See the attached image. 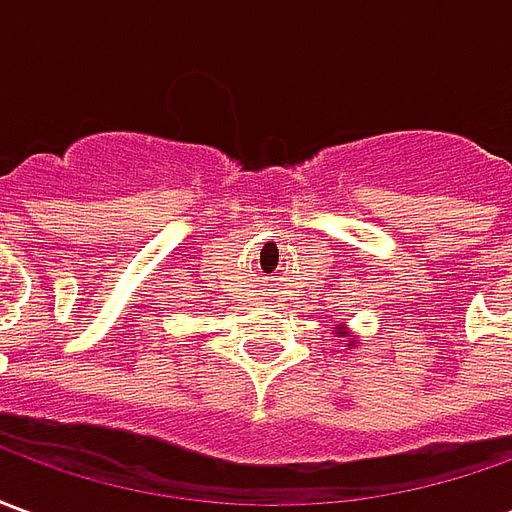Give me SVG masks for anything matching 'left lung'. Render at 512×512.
Segmentation results:
<instances>
[{"label":"left lung","instance_id":"obj_1","mask_svg":"<svg viewBox=\"0 0 512 512\" xmlns=\"http://www.w3.org/2000/svg\"><path fill=\"white\" fill-rule=\"evenodd\" d=\"M334 334H337V337H345V345H348V348H354V345H359V337H356V334L351 332V329H348L345 323H340V326H334Z\"/></svg>","mask_w":512,"mask_h":512}]
</instances>
